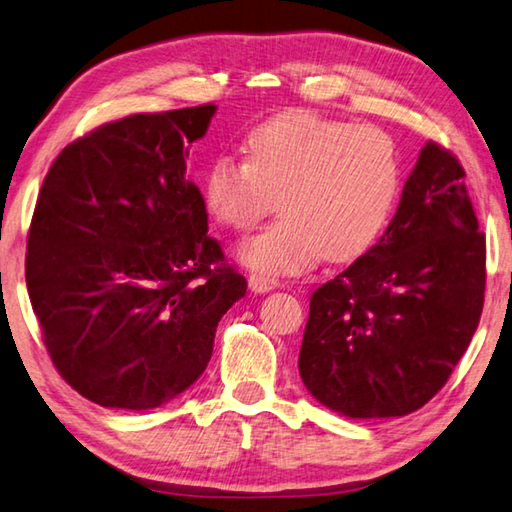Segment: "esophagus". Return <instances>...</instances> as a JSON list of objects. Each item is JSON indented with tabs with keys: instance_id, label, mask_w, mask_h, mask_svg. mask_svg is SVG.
I'll list each match as a JSON object with an SVG mask.
<instances>
[{
	"instance_id": "1",
	"label": "esophagus",
	"mask_w": 512,
	"mask_h": 512,
	"mask_svg": "<svg viewBox=\"0 0 512 512\" xmlns=\"http://www.w3.org/2000/svg\"><path fill=\"white\" fill-rule=\"evenodd\" d=\"M248 286H250V291H255V293H268V291H273V288L277 286V280H275V277H266V275L253 273V275L248 277Z\"/></svg>"
}]
</instances>
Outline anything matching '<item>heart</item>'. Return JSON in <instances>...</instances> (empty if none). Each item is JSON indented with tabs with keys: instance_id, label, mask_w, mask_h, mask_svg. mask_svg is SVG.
<instances>
[{
	"instance_id": "heart-1",
	"label": "heart",
	"mask_w": 512,
	"mask_h": 512,
	"mask_svg": "<svg viewBox=\"0 0 512 512\" xmlns=\"http://www.w3.org/2000/svg\"><path fill=\"white\" fill-rule=\"evenodd\" d=\"M401 194L392 136L311 111H284L246 138V161L219 156L203 201L219 226L248 230L273 210L282 219L246 239L237 255L266 277L293 275L324 255L353 262L376 244Z\"/></svg>"
}]
</instances>
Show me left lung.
Listing matches in <instances>:
<instances>
[{
  "instance_id": "8db88e82",
  "label": "left lung",
  "mask_w": 512,
  "mask_h": 512,
  "mask_svg": "<svg viewBox=\"0 0 512 512\" xmlns=\"http://www.w3.org/2000/svg\"><path fill=\"white\" fill-rule=\"evenodd\" d=\"M463 167L427 143L385 235L311 295L300 376L349 418L405 416L448 383L483 309L486 237Z\"/></svg>"
}]
</instances>
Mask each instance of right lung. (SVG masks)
<instances>
[{"instance_id":"right-lung-1","label":"right lung","mask_w":512,"mask_h":512,"mask_svg":"<svg viewBox=\"0 0 512 512\" xmlns=\"http://www.w3.org/2000/svg\"><path fill=\"white\" fill-rule=\"evenodd\" d=\"M215 105L134 114L64 147L44 176L26 288L46 351L89 401L154 410L206 371L246 280L185 176Z\"/></svg>"}]
</instances>
